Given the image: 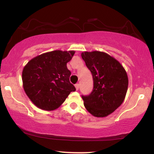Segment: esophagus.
Masks as SVG:
<instances>
[{"instance_id":"obj_1","label":"esophagus","mask_w":154,"mask_h":154,"mask_svg":"<svg viewBox=\"0 0 154 154\" xmlns=\"http://www.w3.org/2000/svg\"><path fill=\"white\" fill-rule=\"evenodd\" d=\"M75 88H76V90H77V91H78L79 88V84H76L75 85Z\"/></svg>"}]
</instances>
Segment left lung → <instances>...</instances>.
<instances>
[{
	"instance_id": "8db88e82",
	"label": "left lung",
	"mask_w": 154,
	"mask_h": 154,
	"mask_svg": "<svg viewBox=\"0 0 154 154\" xmlns=\"http://www.w3.org/2000/svg\"><path fill=\"white\" fill-rule=\"evenodd\" d=\"M93 78V90L83 96L84 106L95 117H105L121 106L128 88V74L122 65L105 52L81 54Z\"/></svg>"
}]
</instances>
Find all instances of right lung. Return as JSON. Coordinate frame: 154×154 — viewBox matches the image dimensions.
<instances>
[{"mask_svg": "<svg viewBox=\"0 0 154 154\" xmlns=\"http://www.w3.org/2000/svg\"><path fill=\"white\" fill-rule=\"evenodd\" d=\"M75 51L56 50L35 56L22 71L24 91L39 109L53 111L62 104L75 86L69 82L71 72L66 63Z\"/></svg>", "mask_w": 154, "mask_h": 154, "instance_id": "add662e5", "label": "right lung"}]
</instances>
